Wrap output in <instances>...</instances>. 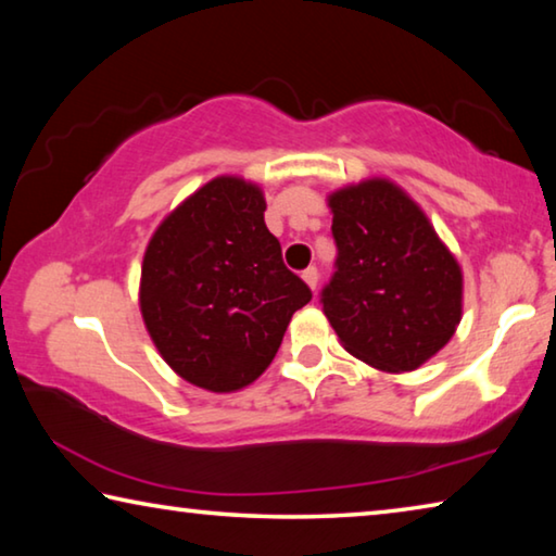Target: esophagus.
<instances>
[{"mask_svg": "<svg viewBox=\"0 0 556 556\" xmlns=\"http://www.w3.org/2000/svg\"><path fill=\"white\" fill-rule=\"evenodd\" d=\"M301 277H304V281L312 289H316V285H318V269L316 267H306L304 271H301Z\"/></svg>", "mask_w": 556, "mask_h": 556, "instance_id": "34e87169", "label": "esophagus"}]
</instances>
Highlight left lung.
<instances>
[{"mask_svg": "<svg viewBox=\"0 0 556 556\" xmlns=\"http://www.w3.org/2000/svg\"><path fill=\"white\" fill-rule=\"evenodd\" d=\"M336 271L324 314L357 361L388 372L419 368L460 321V267L427 215L384 178L336 191Z\"/></svg>", "mask_w": 556, "mask_h": 556, "instance_id": "8db88e82", "label": "left lung"}]
</instances>
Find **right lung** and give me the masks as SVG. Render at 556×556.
Masks as SVG:
<instances>
[{"mask_svg": "<svg viewBox=\"0 0 556 556\" xmlns=\"http://www.w3.org/2000/svg\"><path fill=\"white\" fill-rule=\"evenodd\" d=\"M265 195L242 178L199 188L149 240L139 306L164 361L211 392L240 390L277 355L291 314L312 301L265 225Z\"/></svg>", "mask_w": 556, "mask_h": 556, "instance_id": "add662e5", "label": "right lung"}]
</instances>
